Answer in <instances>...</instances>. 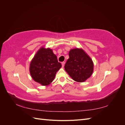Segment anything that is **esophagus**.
I'll return each instance as SVG.
<instances>
[{
    "label": "esophagus",
    "mask_w": 125,
    "mask_h": 125,
    "mask_svg": "<svg viewBox=\"0 0 125 125\" xmlns=\"http://www.w3.org/2000/svg\"><path fill=\"white\" fill-rule=\"evenodd\" d=\"M65 62H62V67H64V66H65Z\"/></svg>",
    "instance_id": "34e87169"
}]
</instances>
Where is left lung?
I'll return each mask as SVG.
<instances>
[{
	"label": "left lung",
	"mask_w": 125,
	"mask_h": 125,
	"mask_svg": "<svg viewBox=\"0 0 125 125\" xmlns=\"http://www.w3.org/2000/svg\"><path fill=\"white\" fill-rule=\"evenodd\" d=\"M65 69L73 80L78 82L85 81L93 71L92 60L82 49L74 48L69 52Z\"/></svg>",
	"instance_id": "left-lung-1"
}]
</instances>
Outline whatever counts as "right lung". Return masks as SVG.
Masks as SVG:
<instances>
[{
  "instance_id": "right-lung-1",
  "label": "right lung",
  "mask_w": 125,
  "mask_h": 125,
  "mask_svg": "<svg viewBox=\"0 0 125 125\" xmlns=\"http://www.w3.org/2000/svg\"><path fill=\"white\" fill-rule=\"evenodd\" d=\"M61 67V63L51 49L42 47L30 63V72L35 81L47 85L54 80L57 71Z\"/></svg>"
}]
</instances>
